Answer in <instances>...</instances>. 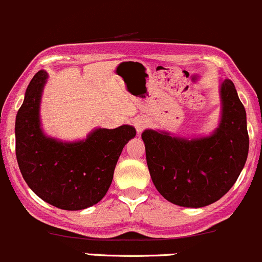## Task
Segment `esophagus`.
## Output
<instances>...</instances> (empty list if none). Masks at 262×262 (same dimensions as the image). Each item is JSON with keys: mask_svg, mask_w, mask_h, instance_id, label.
Segmentation results:
<instances>
[{"mask_svg": "<svg viewBox=\"0 0 262 262\" xmlns=\"http://www.w3.org/2000/svg\"><path fill=\"white\" fill-rule=\"evenodd\" d=\"M134 125H135V127H136L137 132H142V131L145 130V128H146L147 121L145 120V118L139 117V118H136V120H135Z\"/></svg>", "mask_w": 262, "mask_h": 262, "instance_id": "1", "label": "esophagus"}]
</instances>
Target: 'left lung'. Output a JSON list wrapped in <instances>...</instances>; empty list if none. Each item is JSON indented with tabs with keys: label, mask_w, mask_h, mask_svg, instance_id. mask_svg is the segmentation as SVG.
<instances>
[{
	"label": "left lung",
	"mask_w": 262,
	"mask_h": 262,
	"mask_svg": "<svg viewBox=\"0 0 262 262\" xmlns=\"http://www.w3.org/2000/svg\"><path fill=\"white\" fill-rule=\"evenodd\" d=\"M220 97V123L211 135L142 132L154 185L172 204L201 208L214 203L231 189L246 164V111L231 79H221Z\"/></svg>",
	"instance_id": "left-lung-1"
}]
</instances>
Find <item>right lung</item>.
<instances>
[{
	"label": "right lung",
	"mask_w": 262,
	"mask_h": 262,
	"mask_svg": "<svg viewBox=\"0 0 262 262\" xmlns=\"http://www.w3.org/2000/svg\"><path fill=\"white\" fill-rule=\"evenodd\" d=\"M47 82L48 73L39 71L25 92L16 115V159L26 184L39 198L56 208L80 211L106 195L118 158L136 130L131 125L98 127L77 141L48 136L40 120Z\"/></svg>",
	"instance_id": "1"
}]
</instances>
